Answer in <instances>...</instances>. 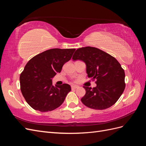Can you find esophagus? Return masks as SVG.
<instances>
[{
    "label": "esophagus",
    "instance_id": "1",
    "mask_svg": "<svg viewBox=\"0 0 146 146\" xmlns=\"http://www.w3.org/2000/svg\"><path fill=\"white\" fill-rule=\"evenodd\" d=\"M78 88V86L77 85H71V89H77V88Z\"/></svg>",
    "mask_w": 146,
    "mask_h": 146
}]
</instances>
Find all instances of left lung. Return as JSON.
<instances>
[{
    "instance_id": "left-lung-1",
    "label": "left lung",
    "mask_w": 146,
    "mask_h": 146,
    "mask_svg": "<svg viewBox=\"0 0 146 146\" xmlns=\"http://www.w3.org/2000/svg\"><path fill=\"white\" fill-rule=\"evenodd\" d=\"M72 60H80L86 64L88 77L96 80L97 86H84L86 94L81 99L86 107L105 110L111 107L120 98L125 88V72L117 60L104 51L93 47L79 48Z\"/></svg>"
}]
</instances>
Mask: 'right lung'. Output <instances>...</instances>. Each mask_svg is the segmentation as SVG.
Segmentation results:
<instances>
[{
	"instance_id": "right-lung-1",
	"label": "right lung",
	"mask_w": 146,
	"mask_h": 146,
	"mask_svg": "<svg viewBox=\"0 0 146 146\" xmlns=\"http://www.w3.org/2000/svg\"><path fill=\"white\" fill-rule=\"evenodd\" d=\"M75 48H52L30 59L20 75L21 91L31 107L41 112L52 111L63 103L71 90L68 84L52 85V78L70 60Z\"/></svg>"
}]
</instances>
